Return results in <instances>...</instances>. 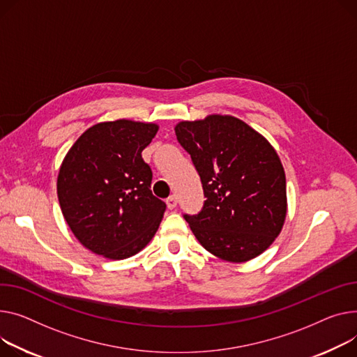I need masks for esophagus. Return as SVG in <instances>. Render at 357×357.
I'll use <instances>...</instances> for the list:
<instances>
[{
	"label": "esophagus",
	"mask_w": 357,
	"mask_h": 357,
	"mask_svg": "<svg viewBox=\"0 0 357 357\" xmlns=\"http://www.w3.org/2000/svg\"><path fill=\"white\" fill-rule=\"evenodd\" d=\"M166 205H168L169 209H174L178 205V198L176 195H171L168 199H166Z\"/></svg>",
	"instance_id": "obj_1"
}]
</instances>
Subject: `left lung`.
<instances>
[{
    "label": "left lung",
    "mask_w": 357,
    "mask_h": 357,
    "mask_svg": "<svg viewBox=\"0 0 357 357\" xmlns=\"http://www.w3.org/2000/svg\"><path fill=\"white\" fill-rule=\"evenodd\" d=\"M175 133L206 198L199 213L183 215L199 244L229 263L264 252L287 215L286 174L270 142L228 114L179 122Z\"/></svg>",
    "instance_id": "obj_1"
}]
</instances>
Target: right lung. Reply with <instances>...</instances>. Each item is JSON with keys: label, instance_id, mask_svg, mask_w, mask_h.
<instances>
[{"label": "right lung", "instance_id": "1", "mask_svg": "<svg viewBox=\"0 0 357 357\" xmlns=\"http://www.w3.org/2000/svg\"><path fill=\"white\" fill-rule=\"evenodd\" d=\"M156 123L119 119L89 128L70 148L57 176L63 217L83 247L109 259L144 250L166 205L151 191L152 171L142 159Z\"/></svg>", "mask_w": 357, "mask_h": 357}]
</instances>
